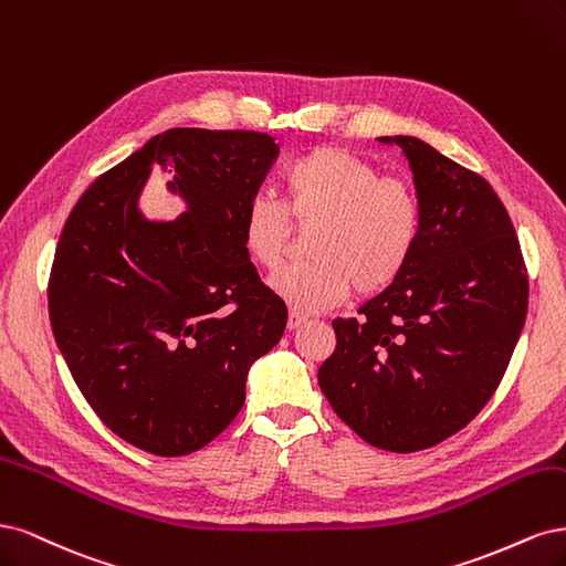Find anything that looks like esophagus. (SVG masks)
<instances>
[{"mask_svg": "<svg viewBox=\"0 0 566 566\" xmlns=\"http://www.w3.org/2000/svg\"><path fill=\"white\" fill-rule=\"evenodd\" d=\"M307 319H305V315H301V313H296V310H291L289 313V319H286V329L289 332H294V329H298V326H303Z\"/></svg>", "mask_w": 566, "mask_h": 566, "instance_id": "1", "label": "esophagus"}]
</instances>
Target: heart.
Listing matches in <instances>:
<instances>
[{
	"instance_id": "1",
	"label": "heart",
	"mask_w": 566,
	"mask_h": 566,
	"mask_svg": "<svg viewBox=\"0 0 566 566\" xmlns=\"http://www.w3.org/2000/svg\"><path fill=\"white\" fill-rule=\"evenodd\" d=\"M286 202L265 192L249 197L242 213L247 256L263 270L282 265L296 228H313L307 263L289 265L270 286L296 313H319L348 298L392 286L421 242L423 209L416 188L380 176L350 150L324 145L289 164Z\"/></svg>"
}]
</instances>
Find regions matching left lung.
<instances>
[{"mask_svg": "<svg viewBox=\"0 0 566 566\" xmlns=\"http://www.w3.org/2000/svg\"><path fill=\"white\" fill-rule=\"evenodd\" d=\"M421 242L359 317L334 319L319 388L364 442L409 453L444 442L496 392L520 340L528 280L513 221L486 180L413 136Z\"/></svg>", "mask_w": 566, "mask_h": 566, "instance_id": "1", "label": "left lung"}]
</instances>
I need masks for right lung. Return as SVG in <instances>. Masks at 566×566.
Here are the masks:
<instances>
[{"mask_svg": "<svg viewBox=\"0 0 566 566\" xmlns=\"http://www.w3.org/2000/svg\"><path fill=\"white\" fill-rule=\"evenodd\" d=\"M280 145L259 132L169 129L98 176L67 216L49 317L101 421L155 455H186L244 405L251 364L280 343L286 305L242 244V213ZM153 166L185 199L176 222L137 209Z\"/></svg>", "mask_w": 566, "mask_h": 566, "instance_id": "obj_1", "label": "right lung"}]
</instances>
